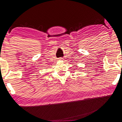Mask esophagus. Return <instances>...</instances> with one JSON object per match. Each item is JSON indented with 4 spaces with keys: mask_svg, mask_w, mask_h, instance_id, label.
<instances>
[{
    "mask_svg": "<svg viewBox=\"0 0 122 122\" xmlns=\"http://www.w3.org/2000/svg\"><path fill=\"white\" fill-rule=\"evenodd\" d=\"M63 59H64V58H59V60H62Z\"/></svg>",
    "mask_w": 122,
    "mask_h": 122,
    "instance_id": "esophagus-1",
    "label": "esophagus"
}]
</instances>
